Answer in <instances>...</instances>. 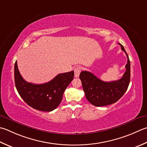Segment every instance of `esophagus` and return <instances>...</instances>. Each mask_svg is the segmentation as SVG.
<instances>
[{
    "instance_id": "34e87169",
    "label": "esophagus",
    "mask_w": 147,
    "mask_h": 147,
    "mask_svg": "<svg viewBox=\"0 0 147 147\" xmlns=\"http://www.w3.org/2000/svg\"><path fill=\"white\" fill-rule=\"evenodd\" d=\"M74 76L75 77H78L80 76V74L81 73V67L78 66L75 69H74Z\"/></svg>"
}]
</instances>
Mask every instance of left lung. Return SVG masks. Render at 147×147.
<instances>
[{
    "label": "left lung",
    "mask_w": 147,
    "mask_h": 147,
    "mask_svg": "<svg viewBox=\"0 0 147 147\" xmlns=\"http://www.w3.org/2000/svg\"><path fill=\"white\" fill-rule=\"evenodd\" d=\"M119 45L127 57L126 71L120 80L110 82H103L90 72L86 71H82L80 74L86 98L96 106H107L116 102L128 88L131 78L130 60L123 46L120 43Z\"/></svg>",
    "instance_id": "8db88e82"
}]
</instances>
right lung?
<instances>
[{
	"label": "right lung",
	"instance_id": "right-lung-1",
	"mask_svg": "<svg viewBox=\"0 0 147 147\" xmlns=\"http://www.w3.org/2000/svg\"><path fill=\"white\" fill-rule=\"evenodd\" d=\"M74 78V71L59 74L42 84L28 83L20 74L17 62L14 64V82L18 94L27 104L36 110L51 111L57 108L66 88Z\"/></svg>",
	"mask_w": 147,
	"mask_h": 147
}]
</instances>
